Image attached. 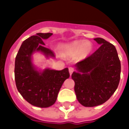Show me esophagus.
<instances>
[{"instance_id": "obj_1", "label": "esophagus", "mask_w": 129, "mask_h": 129, "mask_svg": "<svg viewBox=\"0 0 129 129\" xmlns=\"http://www.w3.org/2000/svg\"><path fill=\"white\" fill-rule=\"evenodd\" d=\"M74 72V68L72 67H70L69 68V73H70V75H71L72 74H73V73Z\"/></svg>"}]
</instances>
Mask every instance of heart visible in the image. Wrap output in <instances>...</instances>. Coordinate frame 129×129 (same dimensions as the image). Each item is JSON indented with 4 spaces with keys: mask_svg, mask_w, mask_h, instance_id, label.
<instances>
[{
    "mask_svg": "<svg viewBox=\"0 0 129 129\" xmlns=\"http://www.w3.org/2000/svg\"><path fill=\"white\" fill-rule=\"evenodd\" d=\"M92 49L91 43L84 40H77L62 45L61 52L66 56H73L77 54L79 59H85L91 52Z\"/></svg>",
    "mask_w": 129,
    "mask_h": 129,
    "instance_id": "heart-1",
    "label": "heart"
}]
</instances>
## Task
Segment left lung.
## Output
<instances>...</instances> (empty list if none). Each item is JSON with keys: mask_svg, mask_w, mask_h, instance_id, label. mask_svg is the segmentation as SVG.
<instances>
[{"mask_svg": "<svg viewBox=\"0 0 129 129\" xmlns=\"http://www.w3.org/2000/svg\"><path fill=\"white\" fill-rule=\"evenodd\" d=\"M94 40L101 46L77 63V71L72 74L77 99L86 107L106 102L116 90L120 79L121 63L115 47L102 38Z\"/></svg>", "mask_w": 129, "mask_h": 129, "instance_id": "1", "label": "left lung"}]
</instances>
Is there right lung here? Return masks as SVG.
Wrapping results in <instances>:
<instances>
[{"label": "right lung", "mask_w": 129, "mask_h": 129, "mask_svg": "<svg viewBox=\"0 0 129 129\" xmlns=\"http://www.w3.org/2000/svg\"><path fill=\"white\" fill-rule=\"evenodd\" d=\"M52 35V33H37L25 40L15 59L14 76L18 92L27 102L40 108L53 105L62 84L70 77L68 68L62 70L47 68L40 71L32 64L34 52H41L47 58L54 57L52 51L45 48L43 41Z\"/></svg>", "instance_id": "obj_1"}]
</instances>
